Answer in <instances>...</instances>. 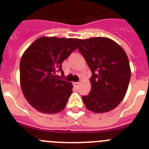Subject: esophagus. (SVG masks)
Returning a JSON list of instances; mask_svg holds the SVG:
<instances>
[{
	"instance_id": "1",
	"label": "esophagus",
	"mask_w": 149,
	"mask_h": 149,
	"mask_svg": "<svg viewBox=\"0 0 149 149\" xmlns=\"http://www.w3.org/2000/svg\"><path fill=\"white\" fill-rule=\"evenodd\" d=\"M73 85H74L75 87H78V86H79V83H78V82H74V83H73Z\"/></svg>"
}]
</instances>
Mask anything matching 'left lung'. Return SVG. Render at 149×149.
<instances>
[{"label": "left lung", "instance_id": "obj_1", "mask_svg": "<svg viewBox=\"0 0 149 149\" xmlns=\"http://www.w3.org/2000/svg\"><path fill=\"white\" fill-rule=\"evenodd\" d=\"M78 49L92 72L91 91L82 99L89 111L113 110L127 92L131 69L127 55L114 41L105 37L76 39Z\"/></svg>", "mask_w": 149, "mask_h": 149}]
</instances>
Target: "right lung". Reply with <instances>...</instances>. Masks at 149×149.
<instances>
[{
	"label": "right lung",
	"instance_id": "1",
	"mask_svg": "<svg viewBox=\"0 0 149 149\" xmlns=\"http://www.w3.org/2000/svg\"><path fill=\"white\" fill-rule=\"evenodd\" d=\"M77 49L73 38L41 37L22 55L21 87L24 97L37 111L56 113L65 108L72 85L59 79L56 72L63 74L62 63Z\"/></svg>",
	"mask_w": 149,
	"mask_h": 149
}]
</instances>
